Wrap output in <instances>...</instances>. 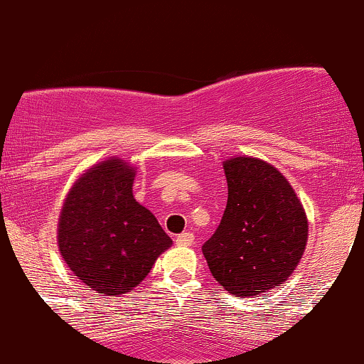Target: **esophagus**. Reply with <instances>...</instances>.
<instances>
[{"label":"esophagus","mask_w":364,"mask_h":364,"mask_svg":"<svg viewBox=\"0 0 364 364\" xmlns=\"http://www.w3.org/2000/svg\"><path fill=\"white\" fill-rule=\"evenodd\" d=\"M193 241H195L193 232H181V235L176 237L178 246H191L193 245Z\"/></svg>","instance_id":"1"}]
</instances>
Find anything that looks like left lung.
I'll use <instances>...</instances> for the list:
<instances>
[{
    "label": "left lung",
    "mask_w": 364,
    "mask_h": 364,
    "mask_svg": "<svg viewBox=\"0 0 364 364\" xmlns=\"http://www.w3.org/2000/svg\"><path fill=\"white\" fill-rule=\"evenodd\" d=\"M228 205L203 257L225 291L257 296L284 284L301 260L308 219L281 171L257 157L224 161Z\"/></svg>",
    "instance_id": "left-lung-1"
}]
</instances>
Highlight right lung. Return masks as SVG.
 <instances>
[{"label": "right lung", "instance_id": "right-lung-1", "mask_svg": "<svg viewBox=\"0 0 364 364\" xmlns=\"http://www.w3.org/2000/svg\"><path fill=\"white\" fill-rule=\"evenodd\" d=\"M135 168L118 157L87 169L70 188L58 223V248L92 291L121 296L147 277L173 245L150 210L133 198Z\"/></svg>", "mask_w": 364, "mask_h": 364}]
</instances>
